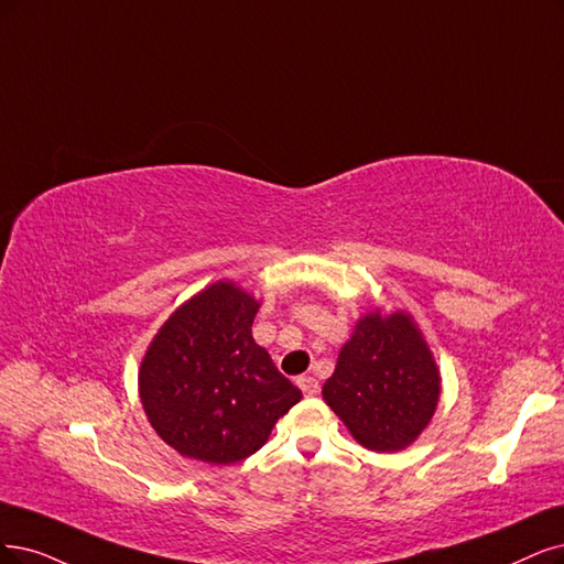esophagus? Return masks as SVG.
I'll return each mask as SVG.
<instances>
[{"label": "esophagus", "mask_w": 564, "mask_h": 564, "mask_svg": "<svg viewBox=\"0 0 564 564\" xmlns=\"http://www.w3.org/2000/svg\"><path fill=\"white\" fill-rule=\"evenodd\" d=\"M297 386L306 394V398H316L318 390H321V386H318V381L314 377H300Z\"/></svg>", "instance_id": "obj_1"}]
</instances>
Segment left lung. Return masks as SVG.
I'll return each instance as SVG.
<instances>
[{
  "label": "left lung",
  "mask_w": 564,
  "mask_h": 564,
  "mask_svg": "<svg viewBox=\"0 0 564 564\" xmlns=\"http://www.w3.org/2000/svg\"><path fill=\"white\" fill-rule=\"evenodd\" d=\"M442 398V373L409 311L362 314L341 346L323 400L360 446L409 448L430 425Z\"/></svg>",
  "instance_id": "left-lung-1"
}]
</instances>
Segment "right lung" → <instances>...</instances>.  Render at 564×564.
Segmentation results:
<instances>
[{
	"mask_svg": "<svg viewBox=\"0 0 564 564\" xmlns=\"http://www.w3.org/2000/svg\"><path fill=\"white\" fill-rule=\"evenodd\" d=\"M258 308L235 281H216L185 300L145 348L141 406L160 440L183 457L246 460L302 400L253 339Z\"/></svg>",
	"mask_w": 564,
	"mask_h": 564,
	"instance_id": "add662e5",
	"label": "right lung"
}]
</instances>
